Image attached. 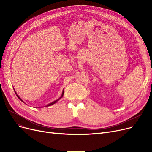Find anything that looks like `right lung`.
Listing matches in <instances>:
<instances>
[{"label":"right lung","instance_id":"add662e5","mask_svg":"<svg viewBox=\"0 0 152 152\" xmlns=\"http://www.w3.org/2000/svg\"><path fill=\"white\" fill-rule=\"evenodd\" d=\"M14 91H15V89H14ZM15 93L16 94V95H17V96L18 97V98L21 101V102H23V103H25V102H24L23 101V100H21V99L18 96V95H17V92H16L15 91ZM63 93H64V90H63V92H62V94H61V97L58 99H57V100H55V101H53V102H51V103H49V104H47L45 107H49V106H50V105H53L54 104V103H57L60 99H61L62 97H63Z\"/></svg>","mask_w":152,"mask_h":152}]
</instances>
